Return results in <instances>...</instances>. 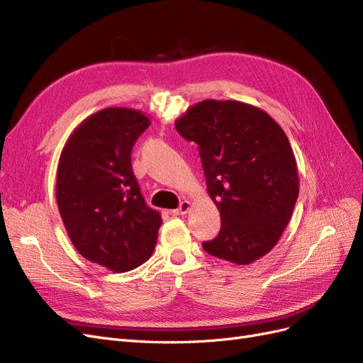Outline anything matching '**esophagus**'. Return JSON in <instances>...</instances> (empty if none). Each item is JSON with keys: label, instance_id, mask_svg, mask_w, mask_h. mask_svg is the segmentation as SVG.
Instances as JSON below:
<instances>
[{"label": "esophagus", "instance_id": "34e87169", "mask_svg": "<svg viewBox=\"0 0 363 363\" xmlns=\"http://www.w3.org/2000/svg\"><path fill=\"white\" fill-rule=\"evenodd\" d=\"M189 208H191V203L188 200H184L180 203V206L177 208H175V211H172V213L174 215H186L189 212Z\"/></svg>", "mask_w": 363, "mask_h": 363}]
</instances>
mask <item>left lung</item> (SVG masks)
Returning <instances> with one entry per match:
<instances>
[{
	"mask_svg": "<svg viewBox=\"0 0 363 363\" xmlns=\"http://www.w3.org/2000/svg\"><path fill=\"white\" fill-rule=\"evenodd\" d=\"M200 147L207 192L221 230L203 242L211 256L248 265L276 247L298 199L288 136L267 112L240 101L204 100L175 121Z\"/></svg>",
	"mask_w": 363,
	"mask_h": 363,
	"instance_id": "left-lung-1",
	"label": "left lung"
}]
</instances>
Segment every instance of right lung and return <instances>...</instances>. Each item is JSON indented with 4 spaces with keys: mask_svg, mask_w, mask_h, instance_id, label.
Segmentation results:
<instances>
[{
    "mask_svg": "<svg viewBox=\"0 0 363 363\" xmlns=\"http://www.w3.org/2000/svg\"><path fill=\"white\" fill-rule=\"evenodd\" d=\"M150 124L135 108H103L72 131L59 160L56 199L71 242L115 272L147 262L162 225L131 168V150Z\"/></svg>",
    "mask_w": 363,
    "mask_h": 363,
    "instance_id": "add662e5",
    "label": "right lung"
}]
</instances>
